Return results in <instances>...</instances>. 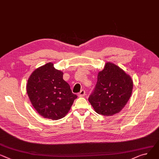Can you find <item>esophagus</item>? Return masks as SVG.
Wrapping results in <instances>:
<instances>
[{
	"instance_id": "esophagus-1",
	"label": "esophagus",
	"mask_w": 159,
	"mask_h": 159,
	"mask_svg": "<svg viewBox=\"0 0 159 159\" xmlns=\"http://www.w3.org/2000/svg\"><path fill=\"white\" fill-rule=\"evenodd\" d=\"M85 94H86L85 91L82 89V90H81V91L78 93V96H79V97H82L84 96V95H85Z\"/></svg>"
}]
</instances>
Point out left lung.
I'll list each match as a JSON object with an SVG mask.
<instances>
[{"label":"left lung","instance_id":"1","mask_svg":"<svg viewBox=\"0 0 159 159\" xmlns=\"http://www.w3.org/2000/svg\"><path fill=\"white\" fill-rule=\"evenodd\" d=\"M133 81L119 66L107 62L98 74L94 91L88 98L98 114L112 116L122 110L131 97Z\"/></svg>","mask_w":159,"mask_h":159}]
</instances>
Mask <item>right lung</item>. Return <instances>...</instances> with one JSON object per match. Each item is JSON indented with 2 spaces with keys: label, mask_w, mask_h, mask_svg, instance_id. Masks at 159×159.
<instances>
[{
  "label": "right lung",
  "mask_w": 159,
  "mask_h": 159,
  "mask_svg": "<svg viewBox=\"0 0 159 159\" xmlns=\"http://www.w3.org/2000/svg\"><path fill=\"white\" fill-rule=\"evenodd\" d=\"M62 77L63 73L48 62L36 69L28 79V97L36 111L45 118H64L77 98Z\"/></svg>",
  "instance_id": "right-lung-1"
}]
</instances>
